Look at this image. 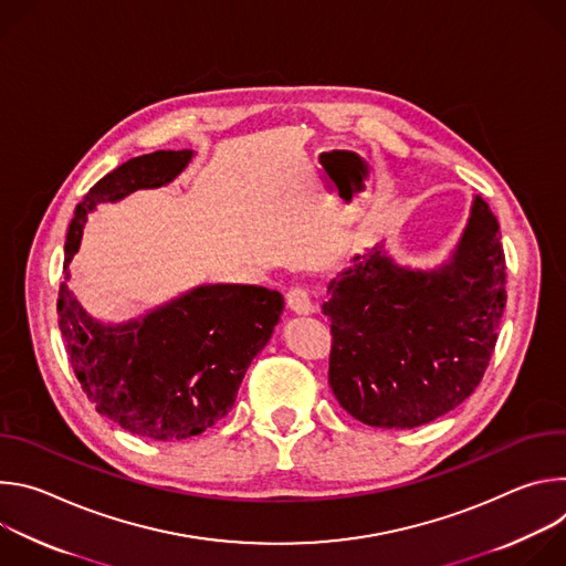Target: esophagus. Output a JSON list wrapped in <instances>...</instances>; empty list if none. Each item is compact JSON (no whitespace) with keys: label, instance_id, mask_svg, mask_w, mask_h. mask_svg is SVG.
Here are the masks:
<instances>
[{"label":"esophagus","instance_id":"esophagus-1","mask_svg":"<svg viewBox=\"0 0 566 566\" xmlns=\"http://www.w3.org/2000/svg\"><path fill=\"white\" fill-rule=\"evenodd\" d=\"M286 304L291 311L295 313H311L313 311V297L306 289L302 286H293L289 293H286Z\"/></svg>","mask_w":566,"mask_h":566}]
</instances>
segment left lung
<instances>
[{
	"mask_svg": "<svg viewBox=\"0 0 566 566\" xmlns=\"http://www.w3.org/2000/svg\"><path fill=\"white\" fill-rule=\"evenodd\" d=\"M489 203L472 199L450 258L434 269L396 264L385 244L356 255L327 286L329 385L360 423L426 426L474 391L506 306V258Z\"/></svg>",
	"mask_w": 566,
	"mask_h": 566,
	"instance_id": "left-lung-1",
	"label": "left lung"
}]
</instances>
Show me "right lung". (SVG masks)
I'll list each match as a JSON object with an SVG mask.
<instances>
[{
    "mask_svg": "<svg viewBox=\"0 0 566 566\" xmlns=\"http://www.w3.org/2000/svg\"><path fill=\"white\" fill-rule=\"evenodd\" d=\"M192 156V149H158L105 175L77 203L64 244L57 322L71 367L101 415L151 441L190 439L221 421L284 311L282 293L264 286L201 284L140 317L107 325L71 293L69 264L87 214L98 203L172 184Z\"/></svg>",
    "mask_w": 566,
    "mask_h": 566,
    "instance_id": "obj_1",
    "label": "right lung"
}]
</instances>
